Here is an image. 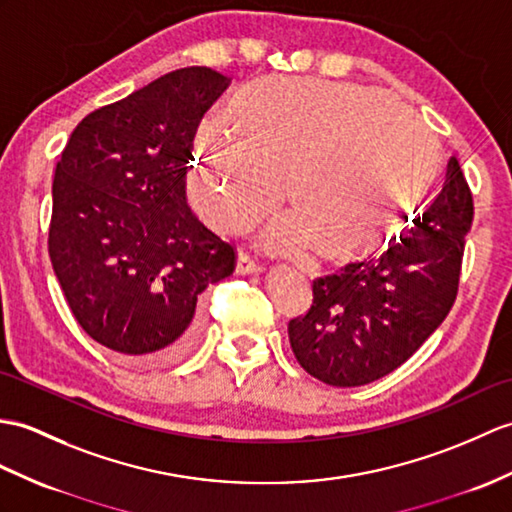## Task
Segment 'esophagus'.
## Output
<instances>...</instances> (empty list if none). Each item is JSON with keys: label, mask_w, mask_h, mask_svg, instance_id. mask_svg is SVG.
Here are the masks:
<instances>
[{"label": "esophagus", "mask_w": 512, "mask_h": 512, "mask_svg": "<svg viewBox=\"0 0 512 512\" xmlns=\"http://www.w3.org/2000/svg\"><path fill=\"white\" fill-rule=\"evenodd\" d=\"M261 270V261L253 257V253L248 248H240V255H237V272L240 275H246V272H259Z\"/></svg>", "instance_id": "esophagus-1"}]
</instances>
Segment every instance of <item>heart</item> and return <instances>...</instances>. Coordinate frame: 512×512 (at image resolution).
<instances>
[{
    "instance_id": "obj_1",
    "label": "heart",
    "mask_w": 512,
    "mask_h": 512,
    "mask_svg": "<svg viewBox=\"0 0 512 512\" xmlns=\"http://www.w3.org/2000/svg\"><path fill=\"white\" fill-rule=\"evenodd\" d=\"M196 137L189 189L213 229L244 231L283 198L294 218L270 231L285 251L334 264L395 240L443 170L434 133L388 93L355 82L255 78Z\"/></svg>"
}]
</instances>
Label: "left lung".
<instances>
[{
  "label": "left lung",
  "instance_id": "8db88e82",
  "mask_svg": "<svg viewBox=\"0 0 512 512\" xmlns=\"http://www.w3.org/2000/svg\"><path fill=\"white\" fill-rule=\"evenodd\" d=\"M473 194L456 157L443 192L382 257L312 283L305 314L288 323L296 360L329 386H364L395 371L456 301Z\"/></svg>",
  "mask_w": 512,
  "mask_h": 512
}]
</instances>
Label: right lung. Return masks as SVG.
Segmentation results:
<instances>
[{"label": "right lung", "instance_id": "add662e5", "mask_svg": "<svg viewBox=\"0 0 512 512\" xmlns=\"http://www.w3.org/2000/svg\"><path fill=\"white\" fill-rule=\"evenodd\" d=\"M229 82L170 71L89 113L56 163L52 268L80 327L122 358H181L200 331L198 296L235 270V246L185 194L198 124Z\"/></svg>", "mask_w": 512, "mask_h": 512}]
</instances>
